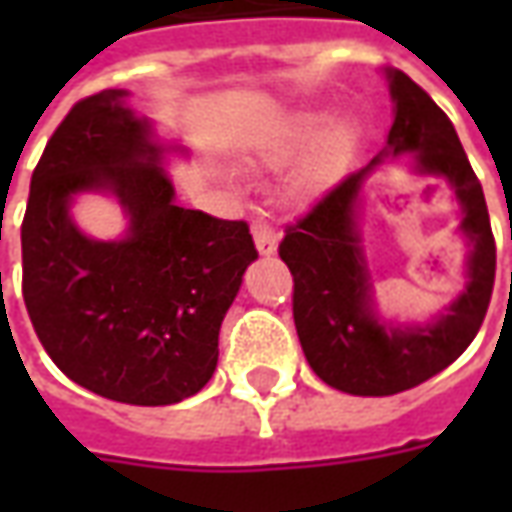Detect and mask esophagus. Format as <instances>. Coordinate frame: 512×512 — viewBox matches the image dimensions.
I'll return each instance as SVG.
<instances>
[{
	"mask_svg": "<svg viewBox=\"0 0 512 512\" xmlns=\"http://www.w3.org/2000/svg\"><path fill=\"white\" fill-rule=\"evenodd\" d=\"M252 238L260 255H274L279 244V233L268 222H255L252 224Z\"/></svg>",
	"mask_w": 512,
	"mask_h": 512,
	"instance_id": "1",
	"label": "esophagus"
}]
</instances>
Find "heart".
Listing matches in <instances>:
<instances>
[{
  "instance_id": "heart-1",
  "label": "heart",
  "mask_w": 512,
  "mask_h": 512,
  "mask_svg": "<svg viewBox=\"0 0 512 512\" xmlns=\"http://www.w3.org/2000/svg\"><path fill=\"white\" fill-rule=\"evenodd\" d=\"M310 148V156L304 158V167L296 180V189L301 194H312L315 189H321L326 180L332 178L334 169L340 167L345 156L351 153L354 145V128L345 120H334L329 126L323 128L318 134V117L315 115H301L293 120V126L288 131V145L285 153H301V150Z\"/></svg>"
}]
</instances>
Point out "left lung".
Instances as JSON below:
<instances>
[{
    "mask_svg": "<svg viewBox=\"0 0 512 512\" xmlns=\"http://www.w3.org/2000/svg\"><path fill=\"white\" fill-rule=\"evenodd\" d=\"M395 123L386 150L323 194L288 224L279 257L293 274V321L301 348L323 384L348 395L384 397L428 381L469 348L494 293L496 244L483 186L450 117L403 71H386ZM417 152L420 174L447 179L462 202V232L473 244L470 282L428 327H386L369 299V275L358 246L355 208L361 183L384 155Z\"/></svg>",
    "mask_w": 512,
    "mask_h": 512,
    "instance_id": "left-lung-1",
    "label": "left lung"
}]
</instances>
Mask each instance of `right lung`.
I'll return each mask as SVG.
<instances>
[{
    "label": "right lung",
    "instance_id": "obj_1",
    "mask_svg": "<svg viewBox=\"0 0 512 512\" xmlns=\"http://www.w3.org/2000/svg\"><path fill=\"white\" fill-rule=\"evenodd\" d=\"M123 90L82 98L65 115L29 183L21 224L24 304L65 376L131 406L197 395L219 362V329L257 257L246 222L175 205L150 123ZM82 190H112L132 227L95 242L67 208Z\"/></svg>",
    "mask_w": 512,
    "mask_h": 512
}]
</instances>
